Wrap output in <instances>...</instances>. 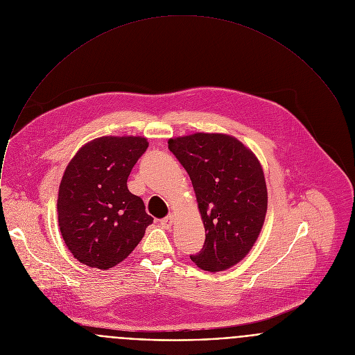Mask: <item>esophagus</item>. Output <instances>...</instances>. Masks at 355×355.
<instances>
[{"instance_id":"esophagus-1","label":"esophagus","mask_w":355,"mask_h":355,"mask_svg":"<svg viewBox=\"0 0 355 355\" xmlns=\"http://www.w3.org/2000/svg\"><path fill=\"white\" fill-rule=\"evenodd\" d=\"M173 222H175L173 215H168L166 218L161 219V225H162V227H165V229H169V227L173 225Z\"/></svg>"}]
</instances>
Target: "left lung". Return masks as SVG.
I'll return each mask as SVG.
<instances>
[{
  "instance_id": "obj_1",
  "label": "left lung",
  "mask_w": 355,
  "mask_h": 355,
  "mask_svg": "<svg viewBox=\"0 0 355 355\" xmlns=\"http://www.w3.org/2000/svg\"><path fill=\"white\" fill-rule=\"evenodd\" d=\"M187 171L205 227L202 249L190 259L205 271H223L252 249L267 212L263 169L250 150L223 133L169 139Z\"/></svg>"
}]
</instances>
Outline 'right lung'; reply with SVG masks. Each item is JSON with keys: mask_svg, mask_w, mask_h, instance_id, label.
Wrapping results in <instances>:
<instances>
[{"mask_svg": "<svg viewBox=\"0 0 355 355\" xmlns=\"http://www.w3.org/2000/svg\"><path fill=\"white\" fill-rule=\"evenodd\" d=\"M146 137L103 136L87 143L67 165L58 196L62 236L74 257L107 270L136 248L153 218L126 186L147 150Z\"/></svg>", "mask_w": 355, "mask_h": 355, "instance_id": "1", "label": "right lung"}]
</instances>
